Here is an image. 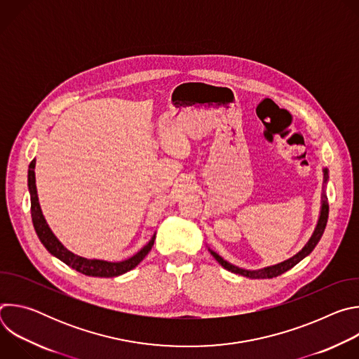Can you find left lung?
I'll return each mask as SVG.
<instances>
[{
  "mask_svg": "<svg viewBox=\"0 0 359 359\" xmlns=\"http://www.w3.org/2000/svg\"><path fill=\"white\" fill-rule=\"evenodd\" d=\"M323 172H324V183H323L321 208H320V216H318V220H317V226H316L311 237L309 238V241L305 243V245L297 254H294L292 257H290L288 260H284V262H281L278 264H274V266L263 267V269H259V270H245V269H240V267L229 263L227 260H224L222 257V255H219L216 251H213L210 247H208L210 254L216 259V262L219 264H222V267H224L226 270H229L234 274H238V276H243V277H247V278L260 280V278H274V277L288 271L290 269H292L295 264H298L301 260H304L306 255H310L311 251L318 244V241L321 240V237L324 234V230H325V226H327V220H328V200H327V194H325V187H327L330 176H328V169L327 168H324Z\"/></svg>",
  "mask_w": 359,
  "mask_h": 359,
  "instance_id": "obj_1",
  "label": "left lung"
}]
</instances>
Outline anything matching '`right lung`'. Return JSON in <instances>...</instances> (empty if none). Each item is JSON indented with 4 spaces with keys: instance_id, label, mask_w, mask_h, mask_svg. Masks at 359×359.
I'll use <instances>...</instances> for the list:
<instances>
[{
    "instance_id": "1",
    "label": "right lung",
    "mask_w": 359,
    "mask_h": 359,
    "mask_svg": "<svg viewBox=\"0 0 359 359\" xmlns=\"http://www.w3.org/2000/svg\"><path fill=\"white\" fill-rule=\"evenodd\" d=\"M28 190L31 196V217L34 223V229L36 231L38 238L43 244V247L54 255V257L60 259L62 263L67 266L72 267L74 270L90 276V277H118L122 276L132 269H135L144 257L147 252L151 250L153 243H155L156 233L151 236V238L137 251L135 252L132 257L122 260V262H107V260H97V259H85L81 257V255L72 252L68 250L54 234V231L50 230L48 226L43 213L41 210V204L38 198V191H36V184H35V159L29 163L28 168Z\"/></svg>"
}]
</instances>
